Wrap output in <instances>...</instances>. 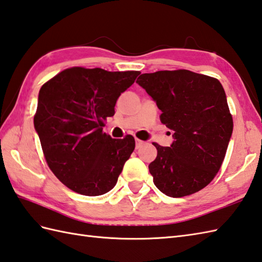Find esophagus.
<instances>
[{"instance_id":"obj_1","label":"esophagus","mask_w":262,"mask_h":262,"mask_svg":"<svg viewBox=\"0 0 262 262\" xmlns=\"http://www.w3.org/2000/svg\"><path fill=\"white\" fill-rule=\"evenodd\" d=\"M135 142H136V148H141L142 146L145 144L144 141H141V139H138V138L135 139Z\"/></svg>"}]
</instances>
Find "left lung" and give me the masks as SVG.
<instances>
[{"label":"left lung","instance_id":"8db88e82","mask_svg":"<svg viewBox=\"0 0 262 262\" xmlns=\"http://www.w3.org/2000/svg\"><path fill=\"white\" fill-rule=\"evenodd\" d=\"M162 111L161 121L174 130L171 147L157 143L148 168L161 192L191 195L215 178L227 153L233 119L217 79L190 70L143 74L136 81Z\"/></svg>","mask_w":262,"mask_h":262}]
</instances>
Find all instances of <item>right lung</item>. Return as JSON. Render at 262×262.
Returning <instances> with one entry per match:
<instances>
[{
	"label": "right lung",
	"instance_id": "add662e5",
	"mask_svg": "<svg viewBox=\"0 0 262 262\" xmlns=\"http://www.w3.org/2000/svg\"><path fill=\"white\" fill-rule=\"evenodd\" d=\"M139 74L72 67L41 87L34 128L49 168L70 190L97 196L116 185L135 139H114L102 127Z\"/></svg>",
	"mask_w": 262,
	"mask_h": 262
}]
</instances>
